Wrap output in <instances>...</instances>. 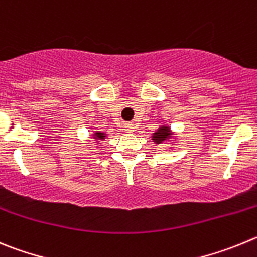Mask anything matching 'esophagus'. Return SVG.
<instances>
[{
    "mask_svg": "<svg viewBox=\"0 0 257 257\" xmlns=\"http://www.w3.org/2000/svg\"><path fill=\"white\" fill-rule=\"evenodd\" d=\"M124 132H125V133H133V132H134V124H132V123L124 124Z\"/></svg>",
    "mask_w": 257,
    "mask_h": 257,
    "instance_id": "1",
    "label": "esophagus"
}]
</instances>
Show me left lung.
<instances>
[{
  "mask_svg": "<svg viewBox=\"0 0 257 257\" xmlns=\"http://www.w3.org/2000/svg\"><path fill=\"white\" fill-rule=\"evenodd\" d=\"M169 137H170V129H169V126H161L160 129H157V132H155L154 136H152V140L156 143H161Z\"/></svg>",
  "mask_w": 257,
  "mask_h": 257,
  "instance_id": "obj_1",
  "label": "left lung"
}]
</instances>
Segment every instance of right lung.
Listing matches in <instances>:
<instances>
[{
	"mask_svg": "<svg viewBox=\"0 0 257 257\" xmlns=\"http://www.w3.org/2000/svg\"><path fill=\"white\" fill-rule=\"evenodd\" d=\"M105 137V133H101V132H96V133H94V138H97V140H103Z\"/></svg>",
	"mask_w": 257,
	"mask_h": 257,
	"instance_id": "right-lung-1",
	"label": "right lung"
}]
</instances>
